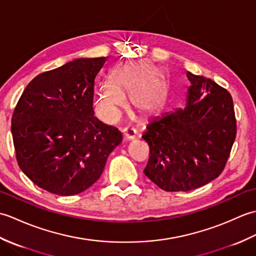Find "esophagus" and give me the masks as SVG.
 Listing matches in <instances>:
<instances>
[{
	"instance_id": "1",
	"label": "esophagus",
	"mask_w": 256,
	"mask_h": 256,
	"mask_svg": "<svg viewBox=\"0 0 256 256\" xmlns=\"http://www.w3.org/2000/svg\"><path fill=\"white\" fill-rule=\"evenodd\" d=\"M138 136V133L136 131H135L134 128H125L123 130V138L125 140H134Z\"/></svg>"
}]
</instances>
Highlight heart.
Listing matches in <instances>:
<instances>
[{"label": "heart", "instance_id": "1", "mask_svg": "<svg viewBox=\"0 0 256 256\" xmlns=\"http://www.w3.org/2000/svg\"><path fill=\"white\" fill-rule=\"evenodd\" d=\"M110 81L100 84L94 100L96 116L106 123L118 120L126 104L125 94H130L135 110L150 116L164 106L170 90L165 74L145 60L121 64L113 70Z\"/></svg>", "mask_w": 256, "mask_h": 256}]
</instances>
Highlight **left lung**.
<instances>
[{"label": "left lung", "mask_w": 256, "mask_h": 256, "mask_svg": "<svg viewBox=\"0 0 256 256\" xmlns=\"http://www.w3.org/2000/svg\"><path fill=\"white\" fill-rule=\"evenodd\" d=\"M182 108L156 116L143 134L150 156L144 174L165 192H189L224 170L236 135L231 94L214 81L187 72Z\"/></svg>", "instance_id": "8db88e82"}]
</instances>
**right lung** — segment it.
<instances>
[{
  "label": "right lung",
  "instance_id": "obj_1",
  "mask_svg": "<svg viewBox=\"0 0 256 256\" xmlns=\"http://www.w3.org/2000/svg\"><path fill=\"white\" fill-rule=\"evenodd\" d=\"M106 62L78 58L38 74L15 108L12 135L18 166L52 194L88 189L122 142L118 128L94 116V81Z\"/></svg>",
  "mask_w": 256,
  "mask_h": 256
}]
</instances>
